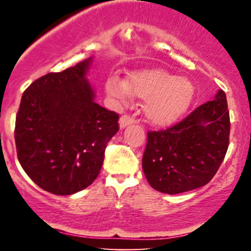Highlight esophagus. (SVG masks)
<instances>
[{
	"instance_id": "obj_1",
	"label": "esophagus",
	"mask_w": 251,
	"mask_h": 251,
	"mask_svg": "<svg viewBox=\"0 0 251 251\" xmlns=\"http://www.w3.org/2000/svg\"><path fill=\"white\" fill-rule=\"evenodd\" d=\"M134 123H137V119H134L133 117L128 116V114H124V116L120 117V120H119L120 128L126 127V126L131 125V124H134Z\"/></svg>"
}]
</instances>
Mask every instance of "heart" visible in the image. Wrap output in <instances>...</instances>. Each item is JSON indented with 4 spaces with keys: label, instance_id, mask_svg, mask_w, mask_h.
<instances>
[{
    "label": "heart",
    "instance_id": "b5f03b06",
    "mask_svg": "<svg viewBox=\"0 0 251 251\" xmlns=\"http://www.w3.org/2000/svg\"><path fill=\"white\" fill-rule=\"evenodd\" d=\"M106 92L120 102H127L131 93L146 98L144 109L148 119L155 125H169L189 107L194 97V86L185 77H175L169 72L153 68L134 72L126 81L111 75Z\"/></svg>",
    "mask_w": 251,
    "mask_h": 251
}]
</instances>
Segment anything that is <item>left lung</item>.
I'll return each instance as SVG.
<instances>
[{
	"label": "left lung",
	"mask_w": 251,
	"mask_h": 251,
	"mask_svg": "<svg viewBox=\"0 0 251 251\" xmlns=\"http://www.w3.org/2000/svg\"><path fill=\"white\" fill-rule=\"evenodd\" d=\"M230 117L226 93L198 106L166 129L148 132L143 170L149 184L176 195L208 184L227 151Z\"/></svg>",
	"instance_id": "left-lung-1"
}]
</instances>
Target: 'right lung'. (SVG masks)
<instances>
[{"instance_id":"right-lung-1","label":"right lung","mask_w":251,"mask_h":251,"mask_svg":"<svg viewBox=\"0 0 251 251\" xmlns=\"http://www.w3.org/2000/svg\"><path fill=\"white\" fill-rule=\"evenodd\" d=\"M92 57L36 79L22 94L15 144L22 169L40 188L67 196L91 185L119 116L94 101L86 79Z\"/></svg>"}]
</instances>
